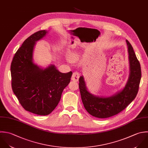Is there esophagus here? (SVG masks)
<instances>
[{
    "label": "esophagus",
    "mask_w": 148,
    "mask_h": 148,
    "mask_svg": "<svg viewBox=\"0 0 148 148\" xmlns=\"http://www.w3.org/2000/svg\"><path fill=\"white\" fill-rule=\"evenodd\" d=\"M79 78V74L78 73L74 72L73 73L71 76V80L75 82H77L78 81Z\"/></svg>",
    "instance_id": "esophagus-1"
}]
</instances>
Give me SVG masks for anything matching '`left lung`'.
Here are the masks:
<instances>
[{
	"label": "left lung",
	"mask_w": 148,
	"mask_h": 148,
	"mask_svg": "<svg viewBox=\"0 0 148 148\" xmlns=\"http://www.w3.org/2000/svg\"><path fill=\"white\" fill-rule=\"evenodd\" d=\"M130 64V74L125 88L115 95L108 97H99L87 89L83 76L79 79V88L84 106L88 112L98 118H107L117 115L125 110L136 98L141 78L140 63L133 48L126 40Z\"/></svg>",
	"instance_id": "8db88e82"
}]
</instances>
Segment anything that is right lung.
Returning <instances> with one entry per match:
<instances>
[{
	"label": "right lung",
	"instance_id": "right-lung-1",
	"mask_svg": "<svg viewBox=\"0 0 148 148\" xmlns=\"http://www.w3.org/2000/svg\"><path fill=\"white\" fill-rule=\"evenodd\" d=\"M47 33L40 30L26 38L15 53L10 68L12 89L19 103L26 111L39 115L53 111L73 74L62 73L53 64L42 69L33 63L36 42Z\"/></svg>",
	"mask_w": 148,
	"mask_h": 148
}]
</instances>
